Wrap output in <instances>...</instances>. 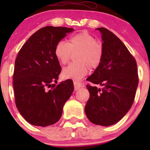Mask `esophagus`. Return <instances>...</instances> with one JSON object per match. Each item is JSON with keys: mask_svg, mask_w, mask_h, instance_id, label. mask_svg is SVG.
Wrapping results in <instances>:
<instances>
[{"mask_svg": "<svg viewBox=\"0 0 150 150\" xmlns=\"http://www.w3.org/2000/svg\"><path fill=\"white\" fill-rule=\"evenodd\" d=\"M74 87H75V90H77V89L81 88V87H83L84 85L82 83H80V82H74Z\"/></svg>", "mask_w": 150, "mask_h": 150, "instance_id": "esophagus-1", "label": "esophagus"}]
</instances>
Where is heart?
I'll return each instance as SVG.
<instances>
[{"label":"heart","mask_w":150,"mask_h":150,"mask_svg":"<svg viewBox=\"0 0 150 150\" xmlns=\"http://www.w3.org/2000/svg\"><path fill=\"white\" fill-rule=\"evenodd\" d=\"M75 63L65 67L62 71L64 79L80 80L88 73L89 67L97 68L101 63L104 55L102 44L87 32H82L71 36L68 43L60 41L54 49L56 59L62 65L69 61L72 53H76Z\"/></svg>","instance_id":"heart-1"}]
</instances>
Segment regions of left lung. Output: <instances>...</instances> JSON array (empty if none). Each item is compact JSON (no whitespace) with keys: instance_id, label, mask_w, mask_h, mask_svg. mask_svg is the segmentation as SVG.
<instances>
[{"instance_id":"left-lung-1","label":"left lung","mask_w":150,"mask_h":150,"mask_svg":"<svg viewBox=\"0 0 150 150\" xmlns=\"http://www.w3.org/2000/svg\"><path fill=\"white\" fill-rule=\"evenodd\" d=\"M97 30L101 34L104 55L100 64L87 79L92 85L86 86L89 98L85 111L92 123L109 126L118 123L131 108L138 73L135 58L119 38L104 27Z\"/></svg>"}]
</instances>
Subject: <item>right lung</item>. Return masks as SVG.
<instances>
[{"mask_svg": "<svg viewBox=\"0 0 150 150\" xmlns=\"http://www.w3.org/2000/svg\"><path fill=\"white\" fill-rule=\"evenodd\" d=\"M74 29L47 26L29 38L19 51L13 73L15 104L30 124L45 127L61 118L74 90L67 80L56 85L61 67L54 55L56 44Z\"/></svg>", "mask_w": 150, "mask_h": 150, "instance_id": "obj_1", "label": "right lung"}]
</instances>
